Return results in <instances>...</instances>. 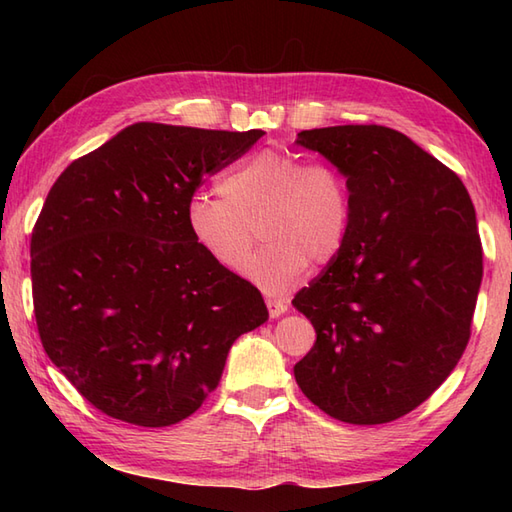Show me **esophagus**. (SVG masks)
Instances as JSON below:
<instances>
[{
	"mask_svg": "<svg viewBox=\"0 0 512 512\" xmlns=\"http://www.w3.org/2000/svg\"><path fill=\"white\" fill-rule=\"evenodd\" d=\"M266 306H268V312L270 317L277 319L281 317V314L288 312V303L284 299H277V297H266Z\"/></svg>",
	"mask_w": 512,
	"mask_h": 512,
	"instance_id": "esophagus-1",
	"label": "esophagus"
}]
</instances>
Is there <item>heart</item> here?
<instances>
[{
	"instance_id": "1",
	"label": "heart",
	"mask_w": 512,
	"mask_h": 512,
	"mask_svg": "<svg viewBox=\"0 0 512 512\" xmlns=\"http://www.w3.org/2000/svg\"><path fill=\"white\" fill-rule=\"evenodd\" d=\"M222 198L198 193L184 211L187 231L224 270H239L259 228L264 248L244 268L266 292H281L312 264H328L350 233L352 195L328 162H306L290 151L264 149L226 171Z\"/></svg>"
}]
</instances>
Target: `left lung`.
<instances>
[{"instance_id": "1", "label": "left lung", "mask_w": 512, "mask_h": 512, "mask_svg": "<svg viewBox=\"0 0 512 512\" xmlns=\"http://www.w3.org/2000/svg\"><path fill=\"white\" fill-rule=\"evenodd\" d=\"M297 145L328 158L352 195L341 253L292 299L317 332L297 385L341 422H391L447 380L471 339L475 206L458 173L396 129H306Z\"/></svg>"}]
</instances>
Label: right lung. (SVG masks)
I'll list each match as a JSON object with an SVG mask.
<instances>
[{"label":"right lung","instance_id":"1","mask_svg":"<svg viewBox=\"0 0 512 512\" xmlns=\"http://www.w3.org/2000/svg\"><path fill=\"white\" fill-rule=\"evenodd\" d=\"M262 129L136 123L65 169L30 239L41 345L110 418L169 427L217 387L237 336L268 319L250 281L195 246L184 211Z\"/></svg>","mask_w":512,"mask_h":512}]
</instances>
